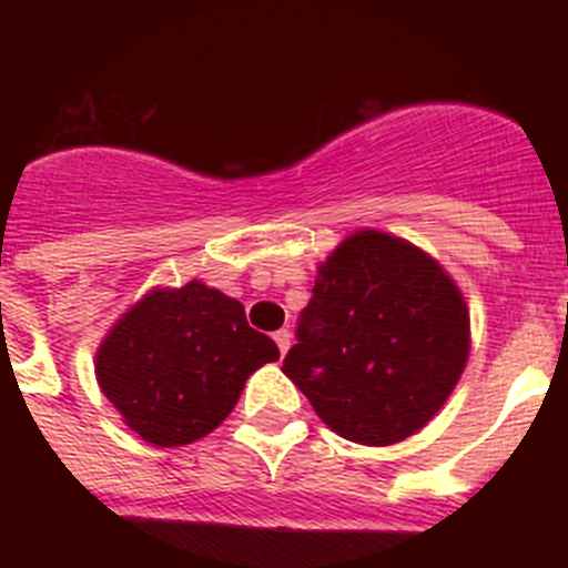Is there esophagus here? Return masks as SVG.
<instances>
[{"instance_id":"esophagus-1","label":"esophagus","mask_w":568,"mask_h":568,"mask_svg":"<svg viewBox=\"0 0 568 568\" xmlns=\"http://www.w3.org/2000/svg\"><path fill=\"white\" fill-rule=\"evenodd\" d=\"M273 338H275V344H278L281 355H287L290 344H293V335H290V329H278V333H275Z\"/></svg>"}]
</instances>
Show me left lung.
I'll return each mask as SVG.
<instances>
[{
    "label": "left lung",
    "instance_id": "1",
    "mask_svg": "<svg viewBox=\"0 0 568 568\" xmlns=\"http://www.w3.org/2000/svg\"><path fill=\"white\" fill-rule=\"evenodd\" d=\"M469 346L453 275L406 239L358 230L318 264L281 373L341 438L393 446L446 404Z\"/></svg>",
    "mask_w": 568,
    "mask_h": 568
}]
</instances>
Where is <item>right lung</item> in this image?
<instances>
[{
	"label": "right lung",
	"instance_id": "1",
	"mask_svg": "<svg viewBox=\"0 0 568 568\" xmlns=\"http://www.w3.org/2000/svg\"><path fill=\"white\" fill-rule=\"evenodd\" d=\"M278 361L241 301L193 278L153 287L97 349V381L124 426L153 446H184L222 424L250 375Z\"/></svg>",
	"mask_w": 568,
	"mask_h": 568
}]
</instances>
